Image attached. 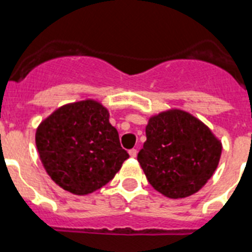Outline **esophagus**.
I'll list each match as a JSON object with an SVG mask.
<instances>
[{
  "instance_id": "1",
  "label": "esophagus",
  "mask_w": 252,
  "mask_h": 252,
  "mask_svg": "<svg viewBox=\"0 0 252 252\" xmlns=\"http://www.w3.org/2000/svg\"><path fill=\"white\" fill-rule=\"evenodd\" d=\"M137 153H138V151L135 150V148H133V150H129V156L133 157V158H134V157H137Z\"/></svg>"
}]
</instances>
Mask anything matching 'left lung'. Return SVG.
<instances>
[{
    "label": "left lung",
    "instance_id": "1",
    "mask_svg": "<svg viewBox=\"0 0 252 252\" xmlns=\"http://www.w3.org/2000/svg\"><path fill=\"white\" fill-rule=\"evenodd\" d=\"M138 159L148 183L167 198L195 194L212 178L222 143L191 114L179 109L153 115Z\"/></svg>",
    "mask_w": 252,
    "mask_h": 252
}]
</instances>
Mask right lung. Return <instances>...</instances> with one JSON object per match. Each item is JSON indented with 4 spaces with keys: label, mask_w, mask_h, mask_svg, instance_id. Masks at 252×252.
Listing matches in <instances>:
<instances>
[{
    "label": "right lung",
    "mask_w": 252,
    "mask_h": 252,
    "mask_svg": "<svg viewBox=\"0 0 252 252\" xmlns=\"http://www.w3.org/2000/svg\"><path fill=\"white\" fill-rule=\"evenodd\" d=\"M35 143L50 179L76 195L106 185L129 157L108 109L91 99L53 111L39 124Z\"/></svg>",
    "instance_id": "add662e5"
}]
</instances>
